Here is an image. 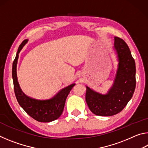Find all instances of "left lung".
I'll list each match as a JSON object with an SVG mask.
<instances>
[{"instance_id": "8db88e82", "label": "left lung", "mask_w": 148, "mask_h": 148, "mask_svg": "<svg viewBox=\"0 0 148 148\" xmlns=\"http://www.w3.org/2000/svg\"><path fill=\"white\" fill-rule=\"evenodd\" d=\"M114 48L118 58V68L108 92L102 95L86 86V102L97 116H111L122 111L136 87V65L129 47L123 40L115 37Z\"/></svg>"}]
</instances>
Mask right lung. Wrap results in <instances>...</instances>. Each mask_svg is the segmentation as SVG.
Returning <instances> with one entry per match:
<instances>
[{"mask_svg": "<svg viewBox=\"0 0 148 148\" xmlns=\"http://www.w3.org/2000/svg\"><path fill=\"white\" fill-rule=\"evenodd\" d=\"M27 42L28 40H25L20 44L12 65V78L15 95L19 104L32 118L40 122L53 121L61 116L64 110L66 97L72 87L75 86V84L64 87L53 97L49 99L38 100L27 96L22 91L17 82L16 68L19 52Z\"/></svg>", "mask_w": 148, "mask_h": 148, "instance_id": "add662e5", "label": "right lung"}]
</instances>
